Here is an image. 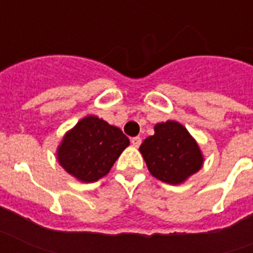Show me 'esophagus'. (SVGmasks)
I'll return each instance as SVG.
<instances>
[{
    "instance_id": "34e87169",
    "label": "esophagus",
    "mask_w": 253,
    "mask_h": 253,
    "mask_svg": "<svg viewBox=\"0 0 253 253\" xmlns=\"http://www.w3.org/2000/svg\"><path fill=\"white\" fill-rule=\"evenodd\" d=\"M130 143H132V145H133V147H139V145L141 144V137H139V136H136V137H132Z\"/></svg>"
}]
</instances>
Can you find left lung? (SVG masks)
Listing matches in <instances>:
<instances>
[{
    "label": "left lung",
    "instance_id": "left-lung-1",
    "mask_svg": "<svg viewBox=\"0 0 253 253\" xmlns=\"http://www.w3.org/2000/svg\"><path fill=\"white\" fill-rule=\"evenodd\" d=\"M149 172L156 179L179 185L204 165V156L187 129L176 121L155 125V134L140 145Z\"/></svg>",
    "mask_w": 253,
    "mask_h": 253
}]
</instances>
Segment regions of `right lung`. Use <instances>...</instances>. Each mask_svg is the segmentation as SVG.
Instances as JSON below:
<instances>
[{
    "label": "right lung",
    "instance_id": "add662e5",
    "mask_svg": "<svg viewBox=\"0 0 253 253\" xmlns=\"http://www.w3.org/2000/svg\"><path fill=\"white\" fill-rule=\"evenodd\" d=\"M128 145L129 139L121 129L87 116L64 134L56 155L68 174L90 183L108 174Z\"/></svg>",
    "mask_w": 253,
    "mask_h": 253
}]
</instances>
